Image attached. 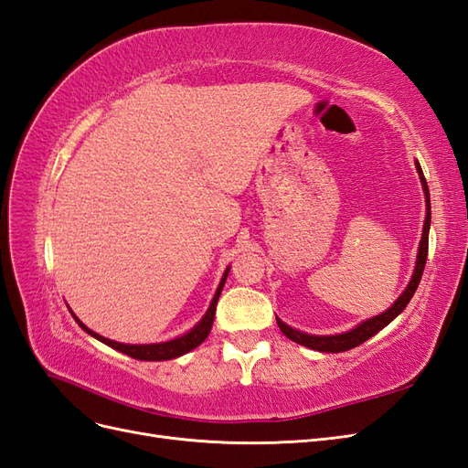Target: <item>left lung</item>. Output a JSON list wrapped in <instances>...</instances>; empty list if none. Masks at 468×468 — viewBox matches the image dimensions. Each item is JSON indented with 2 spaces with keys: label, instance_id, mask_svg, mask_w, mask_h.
<instances>
[{
  "label": "left lung",
  "instance_id": "1",
  "mask_svg": "<svg viewBox=\"0 0 468 468\" xmlns=\"http://www.w3.org/2000/svg\"><path fill=\"white\" fill-rule=\"evenodd\" d=\"M416 167L420 172V179H421V186H423V193H426V199H428V215H426V222H423V234H421V242H420V250H418V261H416V269H414V275L412 281H410V285L406 287V291L399 296V301H396L387 313H382L371 320H367L363 324H359L357 328H353L351 332L346 334H337V335H310V334H303L299 330H292L285 322H281L277 318V324L281 332L285 334L292 342L301 344L304 347L310 349H316V351H325V353H342L347 349H353L361 346L367 339L373 337L377 332H380L385 325H388L396 316H399L402 310L406 308V304L412 299L420 281H421V273H423V267H426V260H428V239H430V222H431V203H430V189H428V181L423 177V172L420 164L416 162Z\"/></svg>",
  "mask_w": 468,
  "mask_h": 468
}]
</instances>
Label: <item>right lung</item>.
Segmentation results:
<instances>
[{
	"label": "right lung",
	"mask_w": 468,
	"mask_h": 468,
	"mask_svg": "<svg viewBox=\"0 0 468 468\" xmlns=\"http://www.w3.org/2000/svg\"><path fill=\"white\" fill-rule=\"evenodd\" d=\"M229 271H230V269H226V271H224V277H222L220 285H218V289H217V292H215V299H212V303H210V306H208V310H207V314L203 316V320H201L199 324H197L191 332H187L186 335H181V337L172 339V342L150 344V346H126V344H119V342H112V339H107V337H103V335H99V334L91 332V330L88 328V325H83L74 314H72V316L76 318V322H78V324L81 325V328L86 330L88 334H91L93 337H97L99 342L107 344L109 347L124 353V356L140 359V361H167V359H174V357L183 356V353H187V351L195 349L197 346H201V344L205 342V339H207V335L210 334L212 320H215L217 301H218V296H220V292H222L224 281H226V277H229Z\"/></svg>",
	"instance_id": "add662e5"
}]
</instances>
